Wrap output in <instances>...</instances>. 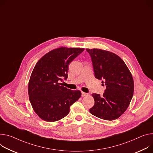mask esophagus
<instances>
[{
    "mask_svg": "<svg viewBox=\"0 0 153 153\" xmlns=\"http://www.w3.org/2000/svg\"><path fill=\"white\" fill-rule=\"evenodd\" d=\"M88 94L87 93H84V92H82V96H88Z\"/></svg>",
    "mask_w": 153,
    "mask_h": 153,
    "instance_id": "obj_1",
    "label": "esophagus"
}]
</instances>
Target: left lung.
Wrapping results in <instances>:
<instances>
[{"label":"left lung","mask_w":153,"mask_h":153,"mask_svg":"<svg viewBox=\"0 0 153 153\" xmlns=\"http://www.w3.org/2000/svg\"><path fill=\"white\" fill-rule=\"evenodd\" d=\"M86 50L91 56L95 77L102 79L106 87L103 96L91 94L94 105L90 112L105 120L117 119L126 110L132 98L134 85L132 74L115 53L100 49Z\"/></svg>","instance_id":"1"}]
</instances>
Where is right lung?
<instances>
[{"label":"right lung","mask_w":153,"mask_h":153,"mask_svg":"<svg viewBox=\"0 0 153 153\" xmlns=\"http://www.w3.org/2000/svg\"><path fill=\"white\" fill-rule=\"evenodd\" d=\"M84 51V48L61 47L45 54L35 65L28 93L35 112L41 119L49 122L61 120L80 98V91L69 90L60 82L68 78L69 64Z\"/></svg>","instance_id":"add662e5"}]
</instances>
